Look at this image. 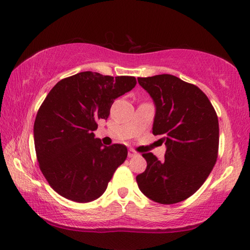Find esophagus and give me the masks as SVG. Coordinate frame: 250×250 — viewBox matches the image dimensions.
<instances>
[{
  "instance_id": "esophagus-1",
  "label": "esophagus",
  "mask_w": 250,
  "mask_h": 250,
  "mask_svg": "<svg viewBox=\"0 0 250 250\" xmlns=\"http://www.w3.org/2000/svg\"><path fill=\"white\" fill-rule=\"evenodd\" d=\"M135 154H137V153H135V151L129 150V152H128V156H129V158H132V156H134Z\"/></svg>"
}]
</instances>
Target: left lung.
Listing matches in <instances>:
<instances>
[{
  "label": "left lung",
  "instance_id": "1",
  "mask_svg": "<svg viewBox=\"0 0 250 250\" xmlns=\"http://www.w3.org/2000/svg\"><path fill=\"white\" fill-rule=\"evenodd\" d=\"M155 104L152 132L162 135V161L143 153L147 166L137 176L140 191L160 204H175L193 195L216 163L218 118L207 96L195 84L173 75L138 78Z\"/></svg>",
  "mask_w": 250,
  "mask_h": 250
}]
</instances>
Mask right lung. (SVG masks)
<instances>
[{
	"label": "right lung",
	"mask_w": 250,
	"mask_h": 250,
	"mask_svg": "<svg viewBox=\"0 0 250 250\" xmlns=\"http://www.w3.org/2000/svg\"><path fill=\"white\" fill-rule=\"evenodd\" d=\"M135 84L131 76L83 71L48 92L34 122V142L41 171L59 195L88 203L104 193L128 150L104 146L94 131L98 120H107L115 99Z\"/></svg>",
	"instance_id": "1"
}]
</instances>
